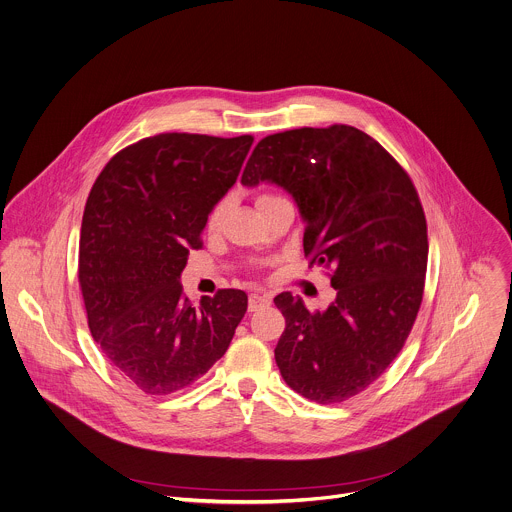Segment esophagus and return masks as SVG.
Instances as JSON below:
<instances>
[{"label": "esophagus", "instance_id": "1", "mask_svg": "<svg viewBox=\"0 0 512 512\" xmlns=\"http://www.w3.org/2000/svg\"><path fill=\"white\" fill-rule=\"evenodd\" d=\"M268 304H270V296H266V294H250V298H248V311L250 313L260 311V309H264V306H268Z\"/></svg>", "mask_w": 512, "mask_h": 512}]
</instances>
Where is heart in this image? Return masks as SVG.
I'll list each match as a JSON object with an SVG mask.
<instances>
[{
  "mask_svg": "<svg viewBox=\"0 0 512 512\" xmlns=\"http://www.w3.org/2000/svg\"><path fill=\"white\" fill-rule=\"evenodd\" d=\"M272 197H276V195H272V193H260V195H256V206H262L264 201H268V199H272ZM222 216H224V203H218V206H214L212 208V212H210V216H208V230H216L218 226H220V222H222Z\"/></svg>",
  "mask_w": 512,
  "mask_h": 512,
  "instance_id": "obj_1",
  "label": "heart"
}]
</instances>
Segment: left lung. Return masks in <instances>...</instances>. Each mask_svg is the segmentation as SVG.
<instances>
[{
    "instance_id": "1",
    "label": "left lung",
    "mask_w": 512,
    "mask_h": 512,
    "mask_svg": "<svg viewBox=\"0 0 512 512\" xmlns=\"http://www.w3.org/2000/svg\"><path fill=\"white\" fill-rule=\"evenodd\" d=\"M272 181L306 222L304 256L329 268L335 302L311 313L280 292L286 329L274 349L282 379L302 397L341 403L365 391L403 349L424 298L428 224L407 171L349 125L264 137L244 185Z\"/></svg>"
}]
</instances>
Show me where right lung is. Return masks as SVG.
<instances>
[{"mask_svg":"<svg viewBox=\"0 0 512 512\" xmlns=\"http://www.w3.org/2000/svg\"><path fill=\"white\" fill-rule=\"evenodd\" d=\"M252 135L161 133L121 149L82 216L78 284L88 329L147 395L193 385L228 351L248 296L222 288L193 306L179 274L208 214L236 183Z\"/></svg>","mask_w":512,"mask_h":512,"instance_id":"right-lung-1","label":"right lung"}]
</instances>
